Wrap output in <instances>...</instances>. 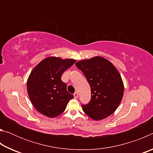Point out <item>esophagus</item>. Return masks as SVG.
<instances>
[{
    "label": "esophagus",
    "mask_w": 153,
    "mask_h": 153,
    "mask_svg": "<svg viewBox=\"0 0 153 153\" xmlns=\"http://www.w3.org/2000/svg\"><path fill=\"white\" fill-rule=\"evenodd\" d=\"M74 98H76H76H78V93L75 92L74 94Z\"/></svg>",
    "instance_id": "esophagus-1"
}]
</instances>
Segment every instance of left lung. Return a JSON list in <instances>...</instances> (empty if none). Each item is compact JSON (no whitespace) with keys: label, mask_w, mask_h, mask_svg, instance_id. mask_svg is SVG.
Segmentation results:
<instances>
[{"label":"left lung","mask_w":153,"mask_h":153,"mask_svg":"<svg viewBox=\"0 0 153 153\" xmlns=\"http://www.w3.org/2000/svg\"><path fill=\"white\" fill-rule=\"evenodd\" d=\"M91 88V100L82 105L84 112L98 121L107 118L115 112L122 100L124 86L117 68L107 59L94 56L76 63Z\"/></svg>","instance_id":"left-lung-1"}]
</instances>
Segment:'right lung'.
Wrapping results in <instances>:
<instances>
[{
    "label": "right lung",
    "mask_w": 153,
    "mask_h": 153,
    "mask_svg": "<svg viewBox=\"0 0 153 153\" xmlns=\"http://www.w3.org/2000/svg\"><path fill=\"white\" fill-rule=\"evenodd\" d=\"M75 62L72 59L49 56L33 69L28 77L27 90L31 102L38 112L53 118L65 109L74 95L67 92V85L61 77Z\"/></svg>",
    "instance_id": "1"
}]
</instances>
